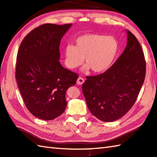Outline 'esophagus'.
Segmentation results:
<instances>
[{
  "mask_svg": "<svg viewBox=\"0 0 157 157\" xmlns=\"http://www.w3.org/2000/svg\"><path fill=\"white\" fill-rule=\"evenodd\" d=\"M84 82V79L82 78H78V79H77V84H78V85H82L83 84V83Z\"/></svg>",
  "mask_w": 157,
  "mask_h": 157,
  "instance_id": "obj_1",
  "label": "esophagus"
}]
</instances>
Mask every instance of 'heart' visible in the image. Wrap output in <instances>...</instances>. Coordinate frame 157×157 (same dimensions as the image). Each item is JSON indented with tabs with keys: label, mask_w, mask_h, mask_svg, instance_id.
<instances>
[{
	"label": "heart",
	"mask_w": 157,
	"mask_h": 157,
	"mask_svg": "<svg viewBox=\"0 0 157 157\" xmlns=\"http://www.w3.org/2000/svg\"><path fill=\"white\" fill-rule=\"evenodd\" d=\"M118 49L117 40L113 36L85 34L75 40V46L69 44L65 48V64L75 69L83 64L85 58L87 64L82 68L83 72L91 69L93 73H102L112 64Z\"/></svg>",
	"instance_id": "b5f03b06"
}]
</instances>
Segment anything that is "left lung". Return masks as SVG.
<instances>
[{"label":"left lung","mask_w":157,"mask_h":157,"mask_svg":"<svg viewBox=\"0 0 157 157\" xmlns=\"http://www.w3.org/2000/svg\"><path fill=\"white\" fill-rule=\"evenodd\" d=\"M127 44L109 69L87 76L82 91L90 113L111 122L127 113L135 104L146 75L144 52L137 39L126 30Z\"/></svg>","instance_id":"8db88e82"}]
</instances>
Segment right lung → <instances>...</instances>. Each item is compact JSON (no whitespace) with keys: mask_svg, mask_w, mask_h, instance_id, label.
I'll return each mask as SVG.
<instances>
[{"mask_svg":"<svg viewBox=\"0 0 157 157\" xmlns=\"http://www.w3.org/2000/svg\"><path fill=\"white\" fill-rule=\"evenodd\" d=\"M72 24H44L25 37L17 55L16 78L29 112L52 120L66 109L67 90L78 75L62 66L60 40Z\"/></svg>","mask_w":157,"mask_h":157,"instance_id":"obj_1","label":"right lung"}]
</instances>
